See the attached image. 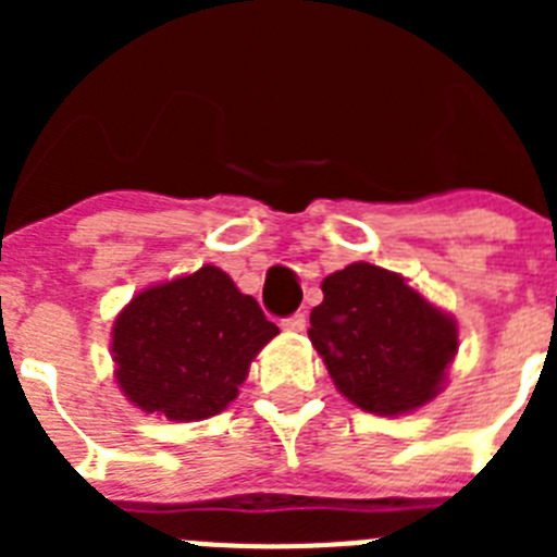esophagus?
Masks as SVG:
<instances>
[{"label":"esophagus","instance_id":"34e87169","mask_svg":"<svg viewBox=\"0 0 557 557\" xmlns=\"http://www.w3.org/2000/svg\"><path fill=\"white\" fill-rule=\"evenodd\" d=\"M282 326L287 329V332H304V329H307V314L304 312L289 314V318H284L282 321Z\"/></svg>","mask_w":557,"mask_h":557}]
</instances>
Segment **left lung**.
Masks as SVG:
<instances>
[{
	"mask_svg": "<svg viewBox=\"0 0 557 557\" xmlns=\"http://www.w3.org/2000/svg\"><path fill=\"white\" fill-rule=\"evenodd\" d=\"M309 339L348 401L376 416L418 410L441 393L457 323L398 273L354 262L326 275Z\"/></svg>",
	"mask_w": 557,
	"mask_h": 557,
	"instance_id": "8db88e82",
	"label": "left lung"
}]
</instances>
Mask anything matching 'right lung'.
<instances>
[{"mask_svg": "<svg viewBox=\"0 0 557 557\" xmlns=\"http://www.w3.org/2000/svg\"><path fill=\"white\" fill-rule=\"evenodd\" d=\"M278 334L262 307L214 264L139 293L113 323L116 382L133 405L170 421L218 416L253 357Z\"/></svg>", "mask_w": 557, "mask_h": 557, "instance_id": "right-lung-1", "label": "right lung"}]
</instances>
